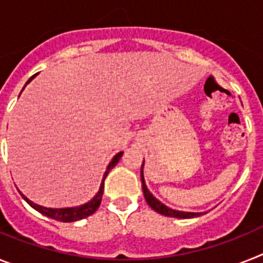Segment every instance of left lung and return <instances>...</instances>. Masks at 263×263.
<instances>
[{
  "label": "left lung",
  "instance_id": "obj_1",
  "mask_svg": "<svg viewBox=\"0 0 263 263\" xmlns=\"http://www.w3.org/2000/svg\"><path fill=\"white\" fill-rule=\"evenodd\" d=\"M143 166H144V161H143V164H141V171H140L141 188H143V193H144L147 204L149 205L154 211H156L157 213L160 214H164V216L176 217V218H193V217L201 216V213H193V212H180V211H175V209H171V208H168L166 205H164L163 202H160L156 197H154V195L148 191L147 185H145L144 175H143Z\"/></svg>",
  "mask_w": 263,
  "mask_h": 263
}]
</instances>
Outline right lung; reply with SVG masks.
Returning <instances> with one entry per match:
<instances>
[{
	"label": "right lung",
	"instance_id": "add662e5",
	"mask_svg": "<svg viewBox=\"0 0 263 263\" xmlns=\"http://www.w3.org/2000/svg\"><path fill=\"white\" fill-rule=\"evenodd\" d=\"M34 77H35V75H33V77H31L30 79L26 82V84L30 83L31 79H33ZM122 155H123V152H119V154L115 155V156H114V159L111 160V163H109L108 166H107V171L104 172L103 180H102L100 188H99V191H98L97 195H95V197H93L91 201H88V202H86V204L81 205V206L59 208V209L45 208V206H41V205L35 204V202H33V201L29 200L26 196L22 195L21 192H20V193H21L22 198H24V200L26 201L27 204L30 205L31 208H34L36 212L42 213L43 216L49 217V218H52V220L61 221V222H74V221L82 220V218H86V217H88V216H91V214L95 213L98 208H99L100 201H102V196H103V191H104V180H106V177H107V175H108L109 171L112 170L114 166L118 164V161L120 160Z\"/></svg>",
	"mask_w": 263,
	"mask_h": 263
}]
</instances>
